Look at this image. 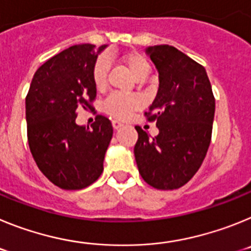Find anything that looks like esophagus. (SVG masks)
Here are the masks:
<instances>
[{"mask_svg": "<svg viewBox=\"0 0 251 251\" xmlns=\"http://www.w3.org/2000/svg\"><path fill=\"white\" fill-rule=\"evenodd\" d=\"M112 126L114 129H119L121 127H123V123H121L119 121H112Z\"/></svg>", "mask_w": 251, "mask_h": 251, "instance_id": "1", "label": "esophagus"}]
</instances>
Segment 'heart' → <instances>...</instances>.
<instances>
[{"label": "heart", "instance_id": "obj_1", "mask_svg": "<svg viewBox=\"0 0 251 251\" xmlns=\"http://www.w3.org/2000/svg\"><path fill=\"white\" fill-rule=\"evenodd\" d=\"M124 61L132 72V74L141 79L143 76H147L150 73V66L146 59L142 55L137 54V52H130L124 56ZM110 64L108 57L100 56L97 61H95L94 66H93L92 77L94 85L101 89L106 83V76H108V72H109ZM142 99L141 97L134 94H124V93H113L106 98L105 103H104V109L108 114L117 119H127L132 115L133 112H136L142 106Z\"/></svg>", "mask_w": 251, "mask_h": 251}]
</instances>
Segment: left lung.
<instances>
[{"label":"left lung","mask_w":251,"mask_h":251,"mask_svg":"<svg viewBox=\"0 0 251 251\" xmlns=\"http://www.w3.org/2000/svg\"><path fill=\"white\" fill-rule=\"evenodd\" d=\"M158 72V92L146 117L159 133L136 127L134 157L142 178L158 190L187 183L202 165L211 142L215 98L205 68L170 45L146 49Z\"/></svg>","instance_id":"obj_1"}]
</instances>
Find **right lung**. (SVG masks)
<instances>
[{"label": "right lung", "instance_id": "add662e5", "mask_svg": "<svg viewBox=\"0 0 251 251\" xmlns=\"http://www.w3.org/2000/svg\"><path fill=\"white\" fill-rule=\"evenodd\" d=\"M92 44L70 46L40 66L26 97L30 151L40 171L57 187L81 190L99 178L112 123L97 115L90 128L77 126V108H92L97 97L92 72L97 57Z\"/></svg>", "mask_w": 251, "mask_h": 251}]
</instances>
